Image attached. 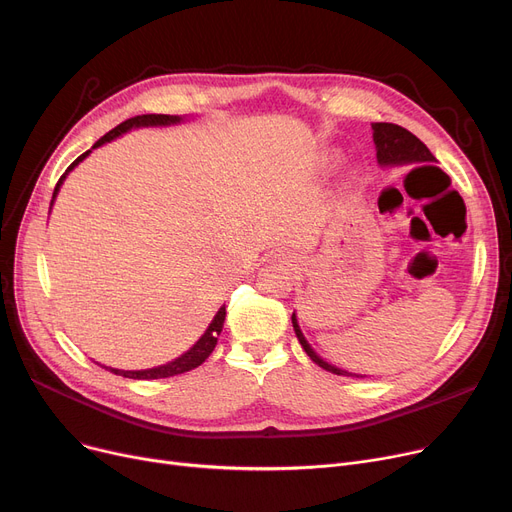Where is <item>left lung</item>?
<instances>
[{"label":"left lung","instance_id":"left-lung-1","mask_svg":"<svg viewBox=\"0 0 512 512\" xmlns=\"http://www.w3.org/2000/svg\"><path fill=\"white\" fill-rule=\"evenodd\" d=\"M371 128H373V143H375V149H378V161L382 166L427 164V161H436L432 151H429L407 128H402L398 124H390V122H375V124H371ZM421 168H425V166H421ZM292 326H294V332H297L301 346L305 348V353L311 357V361H315L319 367H324L326 371H332L336 375H351V378H359V375H355V373L342 371V369L326 363L324 359H319L313 348L307 344V340L297 324V317L294 315H292ZM361 378H365V375H361Z\"/></svg>","mask_w":512,"mask_h":512}]
</instances>
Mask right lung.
<instances>
[{
  "label": "right lung",
  "instance_id": "add662e5",
  "mask_svg": "<svg viewBox=\"0 0 512 512\" xmlns=\"http://www.w3.org/2000/svg\"><path fill=\"white\" fill-rule=\"evenodd\" d=\"M176 122H180L178 116H164V114H143V116H134V118H130V120H126V122H122V124H118L114 130L107 132L105 137H101V139L93 145V149L99 147V145H103V143H107V141H112V139L120 137L122 132L130 130V128H139V126H166V124H176ZM89 153H91V151H85L83 155H78V157L72 161V164L68 166L66 174L78 164V161H83ZM66 174H62V178L58 180L56 191H53V199H56V195H58V191H60V184L64 182ZM51 203H53V201H51ZM224 319H226V307H222V309L218 311V315L213 317V321L209 324L207 332L201 336V340L191 348V351L184 353L182 357H178L176 361H172V363H168V365L153 367V369H143V371H120V369H112V367H105V369H110L112 373L124 375V378H132V380H161V378H172V375H178V373H184V371H191V369L199 367V365L211 355L215 344H218V336H220V332H222Z\"/></svg>",
  "mask_w": 512,
  "mask_h": 512
}]
</instances>
